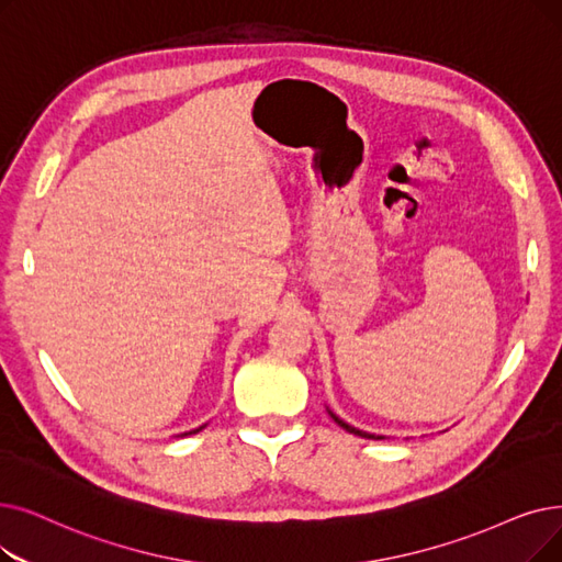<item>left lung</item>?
I'll return each mask as SVG.
<instances>
[{
  "label": "left lung",
  "mask_w": 562,
  "mask_h": 562,
  "mask_svg": "<svg viewBox=\"0 0 562 562\" xmlns=\"http://www.w3.org/2000/svg\"><path fill=\"white\" fill-rule=\"evenodd\" d=\"M328 416L341 427V429H347L349 434H356V436H362V438H372V441H381V438H385V436H381V434H370V431H362V429H358V427H353V425H349V423H345L341 420L339 416H335V413L328 408Z\"/></svg>",
  "instance_id": "obj_1"
}]
</instances>
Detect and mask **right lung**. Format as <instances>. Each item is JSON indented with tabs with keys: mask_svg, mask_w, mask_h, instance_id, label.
<instances>
[{
	"mask_svg": "<svg viewBox=\"0 0 562 562\" xmlns=\"http://www.w3.org/2000/svg\"><path fill=\"white\" fill-rule=\"evenodd\" d=\"M206 425H202V427H198V429H192V431H186V434H181V436H188V434H198V431H202Z\"/></svg>",
	"mask_w": 562,
	"mask_h": 562,
	"instance_id": "right-lung-1",
	"label": "right lung"
}]
</instances>
